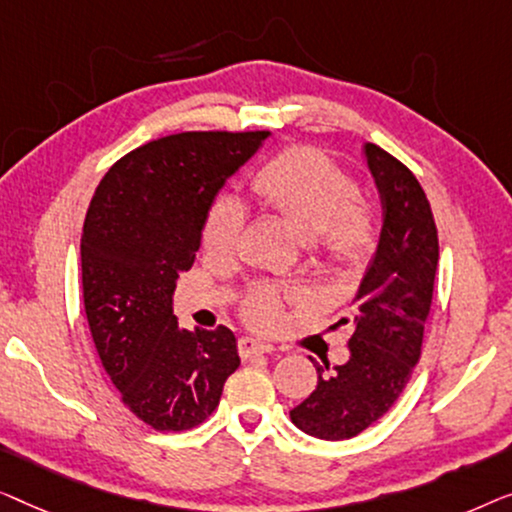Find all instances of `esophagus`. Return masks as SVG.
Masks as SVG:
<instances>
[{
    "instance_id": "34e87169",
    "label": "esophagus",
    "mask_w": 512,
    "mask_h": 512,
    "mask_svg": "<svg viewBox=\"0 0 512 512\" xmlns=\"http://www.w3.org/2000/svg\"><path fill=\"white\" fill-rule=\"evenodd\" d=\"M239 352L243 359H248L253 355H259V352H271V345L264 341H257V338L243 336V338H239Z\"/></svg>"
}]
</instances>
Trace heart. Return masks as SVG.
<instances>
[{
    "label": "heart",
    "mask_w": 512,
    "mask_h": 512,
    "mask_svg": "<svg viewBox=\"0 0 512 512\" xmlns=\"http://www.w3.org/2000/svg\"><path fill=\"white\" fill-rule=\"evenodd\" d=\"M250 192L259 206L290 220L308 246L336 269L355 271L376 253L378 218L362 199V187L320 150L290 148L271 157L250 178ZM243 222L241 201L220 194L206 208L201 246L211 255H232ZM294 299L273 287H257L243 301V315L259 329H278L287 318V301Z\"/></svg>",
    "instance_id": "1"
}]
</instances>
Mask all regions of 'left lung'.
<instances>
[{"label":"left lung","mask_w":512,"mask_h":512,"mask_svg":"<svg viewBox=\"0 0 512 512\" xmlns=\"http://www.w3.org/2000/svg\"><path fill=\"white\" fill-rule=\"evenodd\" d=\"M380 192L383 229L371 266L352 299L350 359L329 371L318 364V387L290 410L308 436L345 441L380 420L406 390L420 362L424 325L434 297L438 232L422 185L406 164L376 143L364 146Z\"/></svg>","instance_id":"obj_1"}]
</instances>
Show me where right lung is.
Returning <instances> with one entry per match:
<instances>
[{"label":"right lung","mask_w":512,"mask_h":512,"mask_svg":"<svg viewBox=\"0 0 512 512\" xmlns=\"http://www.w3.org/2000/svg\"><path fill=\"white\" fill-rule=\"evenodd\" d=\"M269 132H183L132 150L90 201L81 236L83 304L104 371L157 431L197 427L239 369L236 336L181 329L178 273L192 269L206 208Z\"/></svg>","instance_id":"right-lung-1"}]
</instances>
